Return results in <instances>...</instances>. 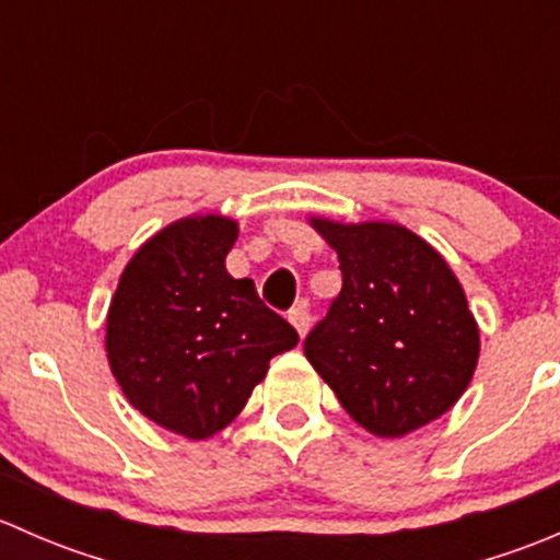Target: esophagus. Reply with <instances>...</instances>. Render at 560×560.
I'll use <instances>...</instances> for the list:
<instances>
[{
  "label": "esophagus",
  "instance_id": "1",
  "mask_svg": "<svg viewBox=\"0 0 560 560\" xmlns=\"http://www.w3.org/2000/svg\"><path fill=\"white\" fill-rule=\"evenodd\" d=\"M290 322H292V327L298 330V336L303 338L308 332V327H312V314H308V308L301 303V306H295L290 312Z\"/></svg>",
  "mask_w": 560,
  "mask_h": 560
}]
</instances>
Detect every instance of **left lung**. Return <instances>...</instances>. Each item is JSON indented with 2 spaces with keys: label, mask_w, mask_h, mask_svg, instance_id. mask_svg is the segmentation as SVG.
<instances>
[{
  "label": "left lung",
  "mask_w": 560,
  "mask_h": 560,
  "mask_svg": "<svg viewBox=\"0 0 560 560\" xmlns=\"http://www.w3.org/2000/svg\"><path fill=\"white\" fill-rule=\"evenodd\" d=\"M312 228L336 248L343 284L303 352L349 417L398 439L453 409L477 369L479 327L442 254L400 224Z\"/></svg>",
  "instance_id": "8db88e82"
}]
</instances>
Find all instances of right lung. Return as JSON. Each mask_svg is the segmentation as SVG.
<instances>
[{
  "mask_svg": "<svg viewBox=\"0 0 560 560\" xmlns=\"http://www.w3.org/2000/svg\"><path fill=\"white\" fill-rule=\"evenodd\" d=\"M238 224L219 213L167 224L135 252L107 308V363L129 404L186 439L228 428L295 327L233 279Z\"/></svg>",
  "mask_w": 560,
  "mask_h": 560,
  "instance_id": "right-lung-1",
  "label": "right lung"
}]
</instances>
